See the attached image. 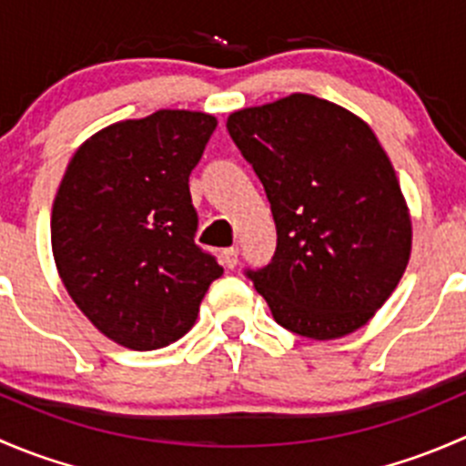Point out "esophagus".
Returning <instances> with one entry per match:
<instances>
[{"instance_id":"obj_1","label":"esophagus","mask_w":466,"mask_h":466,"mask_svg":"<svg viewBox=\"0 0 466 466\" xmlns=\"http://www.w3.org/2000/svg\"><path fill=\"white\" fill-rule=\"evenodd\" d=\"M223 261L228 268H234L238 263V248L232 246V248H225L223 250Z\"/></svg>"}]
</instances>
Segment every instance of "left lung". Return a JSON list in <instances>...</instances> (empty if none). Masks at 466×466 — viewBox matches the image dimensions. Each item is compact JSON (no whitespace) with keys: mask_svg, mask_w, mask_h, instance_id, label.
Masks as SVG:
<instances>
[{"mask_svg":"<svg viewBox=\"0 0 466 466\" xmlns=\"http://www.w3.org/2000/svg\"><path fill=\"white\" fill-rule=\"evenodd\" d=\"M229 137L270 200L277 248L248 268L272 318L331 340L385 304L410 257V216L372 128L311 94L232 112Z\"/></svg>","mask_w":466,"mask_h":466,"instance_id":"left-lung-1","label":"left lung"}]
</instances>
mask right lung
<instances>
[{
	"label": "right lung",
	"mask_w": 466,
	"mask_h": 466,
	"mask_svg": "<svg viewBox=\"0 0 466 466\" xmlns=\"http://www.w3.org/2000/svg\"><path fill=\"white\" fill-rule=\"evenodd\" d=\"M216 130L205 112L157 110L98 130L74 153L51 211L60 279L87 320L128 350L185 336L223 275L196 246L189 176Z\"/></svg>",
	"instance_id": "1"
}]
</instances>
